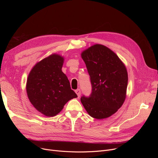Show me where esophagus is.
Listing matches in <instances>:
<instances>
[{
	"label": "esophagus",
	"instance_id": "esophagus-1",
	"mask_svg": "<svg viewBox=\"0 0 158 158\" xmlns=\"http://www.w3.org/2000/svg\"><path fill=\"white\" fill-rule=\"evenodd\" d=\"M75 92H76V93L77 94V95L78 97H79L81 96V90H80L79 89H76V91H75Z\"/></svg>",
	"mask_w": 158,
	"mask_h": 158
}]
</instances>
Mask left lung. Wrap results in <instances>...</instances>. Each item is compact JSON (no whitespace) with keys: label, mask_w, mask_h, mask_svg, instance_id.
I'll return each mask as SVG.
<instances>
[{"label":"left lung","mask_w":158,"mask_h":158,"mask_svg":"<svg viewBox=\"0 0 158 158\" xmlns=\"http://www.w3.org/2000/svg\"><path fill=\"white\" fill-rule=\"evenodd\" d=\"M92 85V92L81 101L92 117L102 119L117 111L125 101L128 76L126 66L111 50L96 44L81 54Z\"/></svg>","instance_id":"8db88e82"}]
</instances>
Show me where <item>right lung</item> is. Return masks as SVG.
I'll return each instance as SVG.
<instances>
[{"label": "right lung", "mask_w": 158, "mask_h": 158, "mask_svg": "<svg viewBox=\"0 0 158 158\" xmlns=\"http://www.w3.org/2000/svg\"><path fill=\"white\" fill-rule=\"evenodd\" d=\"M63 57L52 54L38 62L27 81V94L35 108L47 117H54L70 99L77 97L62 72Z\"/></svg>", "instance_id": "1"}]
</instances>
